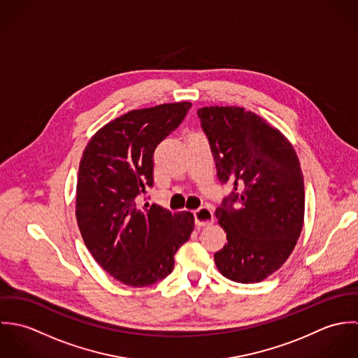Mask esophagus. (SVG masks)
<instances>
[{
	"mask_svg": "<svg viewBox=\"0 0 358 358\" xmlns=\"http://www.w3.org/2000/svg\"><path fill=\"white\" fill-rule=\"evenodd\" d=\"M194 220L197 226H209L213 223V212L212 209L201 206L197 210H194Z\"/></svg>",
	"mask_w": 358,
	"mask_h": 358,
	"instance_id": "esophagus-1",
	"label": "esophagus"
}]
</instances>
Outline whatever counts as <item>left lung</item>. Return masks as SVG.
<instances>
[{
  "mask_svg": "<svg viewBox=\"0 0 358 358\" xmlns=\"http://www.w3.org/2000/svg\"><path fill=\"white\" fill-rule=\"evenodd\" d=\"M222 185L233 183L215 215L227 244L215 254L229 280L255 284L294 251L305 216L299 159L284 135L243 107L197 111Z\"/></svg>",
  "mask_w": 358,
  "mask_h": 358,
  "instance_id": "8db88e82",
  "label": "left lung"
}]
</instances>
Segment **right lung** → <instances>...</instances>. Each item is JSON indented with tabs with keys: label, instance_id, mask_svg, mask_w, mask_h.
<instances>
[{
	"label": "right lung",
	"instance_id": "1",
	"mask_svg": "<svg viewBox=\"0 0 358 358\" xmlns=\"http://www.w3.org/2000/svg\"><path fill=\"white\" fill-rule=\"evenodd\" d=\"M190 107L182 102L132 110L101 128L83 153L77 223L94 259L125 285L148 287L171 274L173 256L194 229L190 212L138 206L154 186L155 148Z\"/></svg>",
	"mask_w": 358,
	"mask_h": 358
}]
</instances>
